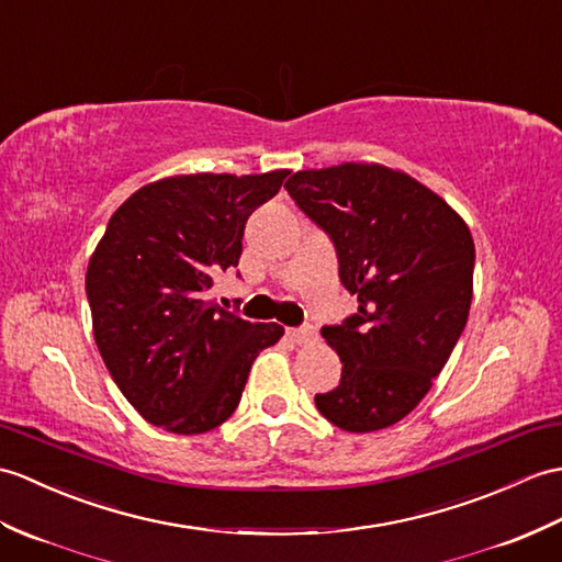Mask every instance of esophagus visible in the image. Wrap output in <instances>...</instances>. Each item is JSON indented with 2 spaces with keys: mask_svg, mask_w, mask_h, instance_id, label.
<instances>
[{
  "mask_svg": "<svg viewBox=\"0 0 562 562\" xmlns=\"http://www.w3.org/2000/svg\"><path fill=\"white\" fill-rule=\"evenodd\" d=\"M286 337H290L294 345H308V342L318 340L316 330L308 328V325H306V328H290V330H286Z\"/></svg>",
  "mask_w": 562,
  "mask_h": 562,
  "instance_id": "esophagus-1",
  "label": "esophagus"
}]
</instances>
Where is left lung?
Listing matches in <instances>:
<instances>
[{"mask_svg": "<svg viewBox=\"0 0 562 562\" xmlns=\"http://www.w3.org/2000/svg\"><path fill=\"white\" fill-rule=\"evenodd\" d=\"M284 189L330 234L340 280L359 299L355 316L321 330L342 378L316 407L349 434L393 426L424 400L464 330L472 232L422 181L378 162L302 169Z\"/></svg>", "mask_w": 562, "mask_h": 562, "instance_id": "1", "label": "left lung"}]
</instances>
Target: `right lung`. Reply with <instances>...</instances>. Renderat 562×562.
I'll return each instance as SVG.
<instances>
[{
    "mask_svg": "<svg viewBox=\"0 0 562 562\" xmlns=\"http://www.w3.org/2000/svg\"><path fill=\"white\" fill-rule=\"evenodd\" d=\"M286 175L165 177L110 217L86 294L104 367L148 424L195 436L227 422L258 351L284 335L217 306L211 286L239 263L246 220Z\"/></svg>",
    "mask_w": 562,
    "mask_h": 562,
    "instance_id": "obj_1",
    "label": "right lung"
}]
</instances>
